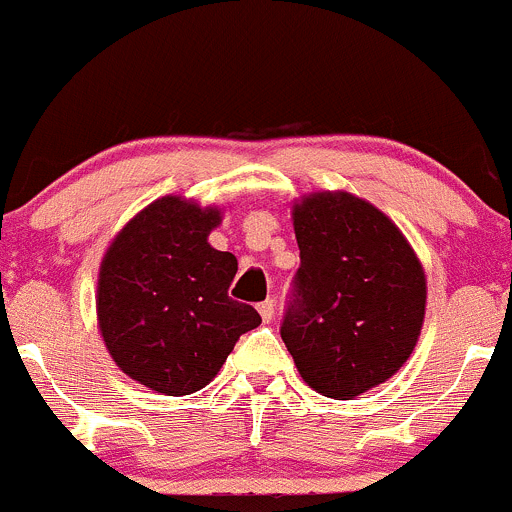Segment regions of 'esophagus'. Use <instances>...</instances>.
Segmentation results:
<instances>
[{
  "mask_svg": "<svg viewBox=\"0 0 512 512\" xmlns=\"http://www.w3.org/2000/svg\"><path fill=\"white\" fill-rule=\"evenodd\" d=\"M258 312H261V320L263 322H271L273 317H276V302H273V300H263L261 305H258Z\"/></svg>",
  "mask_w": 512,
  "mask_h": 512,
  "instance_id": "obj_1",
  "label": "esophagus"
}]
</instances>
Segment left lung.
Here are the masks:
<instances>
[{
  "label": "left lung",
  "mask_w": 512,
  "mask_h": 512,
  "mask_svg": "<svg viewBox=\"0 0 512 512\" xmlns=\"http://www.w3.org/2000/svg\"><path fill=\"white\" fill-rule=\"evenodd\" d=\"M300 268L280 337L300 376L349 400L408 361L425 317V273L383 212L346 192L295 205Z\"/></svg>",
  "instance_id": "8db88e82"
}]
</instances>
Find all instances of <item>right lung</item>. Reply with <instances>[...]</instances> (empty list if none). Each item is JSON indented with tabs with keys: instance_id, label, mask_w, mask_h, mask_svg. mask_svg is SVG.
Wrapping results in <instances>:
<instances>
[{
	"instance_id": "obj_1",
	"label": "right lung",
	"mask_w": 512,
	"mask_h": 512,
	"mask_svg": "<svg viewBox=\"0 0 512 512\" xmlns=\"http://www.w3.org/2000/svg\"><path fill=\"white\" fill-rule=\"evenodd\" d=\"M217 210L163 197L136 214L109 246L97 317L126 376L166 395H190L217 376L241 334L261 324L229 298L236 258L207 236Z\"/></svg>"
}]
</instances>
